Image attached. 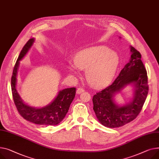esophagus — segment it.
<instances>
[{
    "mask_svg": "<svg viewBox=\"0 0 159 159\" xmlns=\"http://www.w3.org/2000/svg\"><path fill=\"white\" fill-rule=\"evenodd\" d=\"M84 91V89H83V88H79L77 89V91H76V93H77V94H80V93H83Z\"/></svg>",
    "mask_w": 159,
    "mask_h": 159,
    "instance_id": "34e87169",
    "label": "esophagus"
}]
</instances>
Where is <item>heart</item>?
I'll return each instance as SVG.
<instances>
[{
    "label": "heart",
    "instance_id": "heart-1",
    "mask_svg": "<svg viewBox=\"0 0 159 159\" xmlns=\"http://www.w3.org/2000/svg\"><path fill=\"white\" fill-rule=\"evenodd\" d=\"M76 68L86 70L85 76L90 86L100 88L107 85L117 71L120 59L116 52L104 46L93 47L80 52L73 60ZM70 70L76 73L71 66Z\"/></svg>",
    "mask_w": 159,
    "mask_h": 159
}]
</instances>
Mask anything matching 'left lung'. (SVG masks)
<instances>
[{
	"label": "left lung",
	"mask_w": 159,
	"mask_h": 159,
	"mask_svg": "<svg viewBox=\"0 0 159 159\" xmlns=\"http://www.w3.org/2000/svg\"><path fill=\"white\" fill-rule=\"evenodd\" d=\"M131 57L118 77L93 98V110L100 123L109 128L120 127L136 118L142 110L149 88L146 70L141 59V54L130 47ZM134 84V98L129 104L120 107L114 102V94L129 84Z\"/></svg>",
	"instance_id": "8db88e82"
}]
</instances>
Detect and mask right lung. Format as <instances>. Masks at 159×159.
I'll return each instance as SVG.
<instances>
[{"mask_svg":"<svg viewBox=\"0 0 159 159\" xmlns=\"http://www.w3.org/2000/svg\"><path fill=\"white\" fill-rule=\"evenodd\" d=\"M34 41V38L30 39L21 50L18 59L15 63L11 77V91L14 103L18 112L21 116L32 123L41 125H57L68 112L70 104L75 96L76 88H71L61 90L55 100L50 104L43 108H34L29 106L23 102L16 89L17 71L19 61L26 55L29 48Z\"/></svg>","mask_w":159,"mask_h":159,"instance_id":"right-lung-1","label":"right lung"}]
</instances>
